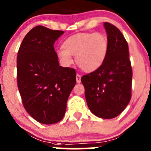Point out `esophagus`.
I'll list each match as a JSON object with an SVG mask.
<instances>
[{
    "mask_svg": "<svg viewBox=\"0 0 151 151\" xmlns=\"http://www.w3.org/2000/svg\"><path fill=\"white\" fill-rule=\"evenodd\" d=\"M76 82H77L78 83H80L81 82V76L79 75V74H77V75H76Z\"/></svg>",
    "mask_w": 151,
    "mask_h": 151,
    "instance_id": "obj_1",
    "label": "esophagus"
}]
</instances>
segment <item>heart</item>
Listing matches in <instances>:
<instances>
[{
  "instance_id": "heart-1",
  "label": "heart",
  "mask_w": 151,
  "mask_h": 151,
  "mask_svg": "<svg viewBox=\"0 0 151 151\" xmlns=\"http://www.w3.org/2000/svg\"><path fill=\"white\" fill-rule=\"evenodd\" d=\"M63 49L56 51L59 63L69 67L75 56L77 65L86 73L98 70L106 60L109 43L107 36L101 33H80L69 36L63 42Z\"/></svg>"
}]
</instances>
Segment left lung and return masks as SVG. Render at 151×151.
I'll use <instances>...</instances> for the list:
<instances>
[{
	"label": "left lung",
	"instance_id": "obj_1",
	"mask_svg": "<svg viewBox=\"0 0 151 151\" xmlns=\"http://www.w3.org/2000/svg\"><path fill=\"white\" fill-rule=\"evenodd\" d=\"M109 43L106 60L98 70L84 75L81 82L90 111L104 119L116 118L131 98L132 68L128 45L118 28L105 22Z\"/></svg>",
	"mask_w": 151,
	"mask_h": 151
}]
</instances>
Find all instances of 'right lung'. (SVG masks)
Returning a JSON list of instances; mask_svg holds the SVG:
<instances>
[{
	"mask_svg": "<svg viewBox=\"0 0 151 151\" xmlns=\"http://www.w3.org/2000/svg\"><path fill=\"white\" fill-rule=\"evenodd\" d=\"M62 30L38 25L27 33L17 56V81L26 111L43 124L61 121L76 82L73 68L59 65L54 43Z\"/></svg>",
	"mask_w": 151,
	"mask_h": 151,
	"instance_id": "right-lung-1",
	"label": "right lung"
}]
</instances>
